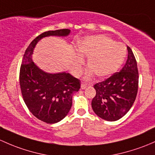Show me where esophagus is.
Here are the masks:
<instances>
[{"instance_id": "34e87169", "label": "esophagus", "mask_w": 155, "mask_h": 155, "mask_svg": "<svg viewBox=\"0 0 155 155\" xmlns=\"http://www.w3.org/2000/svg\"><path fill=\"white\" fill-rule=\"evenodd\" d=\"M87 85H88V84H85V83H82V84H81V89H82V90H84V89H85L86 87H87Z\"/></svg>"}]
</instances>
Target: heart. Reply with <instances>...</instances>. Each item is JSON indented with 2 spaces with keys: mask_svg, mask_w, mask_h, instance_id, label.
Segmentation results:
<instances>
[{
  "mask_svg": "<svg viewBox=\"0 0 155 155\" xmlns=\"http://www.w3.org/2000/svg\"><path fill=\"white\" fill-rule=\"evenodd\" d=\"M76 50L82 56L87 57L85 76L91 77L95 73L97 77L105 78L114 74L124 62L127 49L123 44L116 43L113 39L103 35H91L81 40L76 45ZM84 60L76 55L73 61L76 73L82 70Z\"/></svg>",
  "mask_w": 155,
  "mask_h": 155,
  "instance_id": "1",
  "label": "heart"
}]
</instances>
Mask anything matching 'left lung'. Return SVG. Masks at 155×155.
<instances>
[{
	"label": "left lung",
	"instance_id": "obj_1",
	"mask_svg": "<svg viewBox=\"0 0 155 155\" xmlns=\"http://www.w3.org/2000/svg\"><path fill=\"white\" fill-rule=\"evenodd\" d=\"M128 49V58L123 69L103 82L94 85L96 96L91 106L97 116L107 121H117L130 110L138 90L137 65L132 50Z\"/></svg>",
	"mask_w": 155,
	"mask_h": 155
}]
</instances>
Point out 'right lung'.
<instances>
[{"instance_id": "add662e5", "label": "right lung", "mask_w": 155, "mask_h": 155, "mask_svg": "<svg viewBox=\"0 0 155 155\" xmlns=\"http://www.w3.org/2000/svg\"><path fill=\"white\" fill-rule=\"evenodd\" d=\"M68 29L45 32L30 44L21 65V91L30 111L38 120L53 124L61 121L72 106V97L80 88V81L70 73L45 72L32 61L35 45L48 36H68Z\"/></svg>"}]
</instances>
